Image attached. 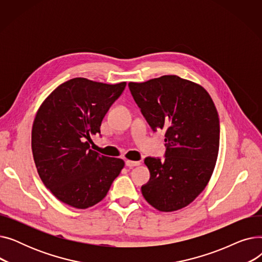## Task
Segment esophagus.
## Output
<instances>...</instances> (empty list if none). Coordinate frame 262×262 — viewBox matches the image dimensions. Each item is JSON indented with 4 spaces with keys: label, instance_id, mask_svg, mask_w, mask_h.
<instances>
[{
    "label": "esophagus",
    "instance_id": "1",
    "mask_svg": "<svg viewBox=\"0 0 262 262\" xmlns=\"http://www.w3.org/2000/svg\"><path fill=\"white\" fill-rule=\"evenodd\" d=\"M141 162L140 161H133V160H126V166L128 168H134V167H138L140 166Z\"/></svg>",
    "mask_w": 262,
    "mask_h": 262
}]
</instances>
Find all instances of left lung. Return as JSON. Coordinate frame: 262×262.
<instances>
[{
  "instance_id": "1",
  "label": "left lung",
  "mask_w": 262,
  "mask_h": 262,
  "mask_svg": "<svg viewBox=\"0 0 262 262\" xmlns=\"http://www.w3.org/2000/svg\"><path fill=\"white\" fill-rule=\"evenodd\" d=\"M134 100L149 126L166 132V160L147 157L145 201L171 212L193 202L208 185L220 145V120L209 93L177 75L128 82Z\"/></svg>"
}]
</instances>
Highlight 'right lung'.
I'll return each instance as SVG.
<instances>
[{
  "instance_id": "add662e5",
  "label": "right lung",
  "mask_w": 262,
  "mask_h": 262,
  "mask_svg": "<svg viewBox=\"0 0 262 262\" xmlns=\"http://www.w3.org/2000/svg\"><path fill=\"white\" fill-rule=\"evenodd\" d=\"M125 86L126 81L110 85L72 78L53 90L36 114L32 150L38 174L55 198L73 208L101 202L125 166L123 159L100 155L89 145Z\"/></svg>"
}]
</instances>
